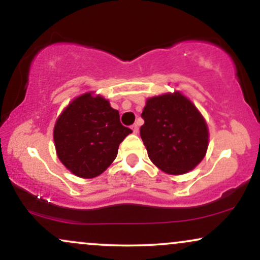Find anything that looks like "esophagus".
I'll return each instance as SVG.
<instances>
[{
  "instance_id": "1",
  "label": "esophagus",
  "mask_w": 260,
  "mask_h": 260,
  "mask_svg": "<svg viewBox=\"0 0 260 260\" xmlns=\"http://www.w3.org/2000/svg\"><path fill=\"white\" fill-rule=\"evenodd\" d=\"M132 131H133V133H138L139 132V126H138V123H134L133 126H132Z\"/></svg>"
}]
</instances>
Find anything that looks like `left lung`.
Segmentation results:
<instances>
[{
  "label": "left lung",
  "mask_w": 260,
  "mask_h": 260,
  "mask_svg": "<svg viewBox=\"0 0 260 260\" xmlns=\"http://www.w3.org/2000/svg\"><path fill=\"white\" fill-rule=\"evenodd\" d=\"M140 137L157 168L171 175L190 171L205 156L208 127L196 106L180 92L148 99Z\"/></svg>",
  "instance_id": "8db88e82"
}]
</instances>
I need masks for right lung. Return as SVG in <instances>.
Wrapping results in <instances>:
<instances>
[{
    "label": "right lung",
    "instance_id": "add662e5",
    "mask_svg": "<svg viewBox=\"0 0 260 260\" xmlns=\"http://www.w3.org/2000/svg\"><path fill=\"white\" fill-rule=\"evenodd\" d=\"M132 129L120 121L109 101L90 92L73 100L59 115L53 129L61 162L83 178L103 174L117 156L118 145Z\"/></svg>",
    "mask_w": 260,
    "mask_h": 260
}]
</instances>
